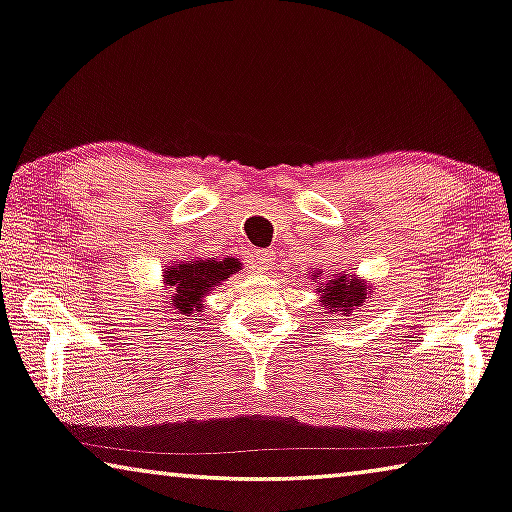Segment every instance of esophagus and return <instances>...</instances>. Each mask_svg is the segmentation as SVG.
Wrapping results in <instances>:
<instances>
[{
  "label": "esophagus",
  "mask_w": 512,
  "mask_h": 512,
  "mask_svg": "<svg viewBox=\"0 0 512 512\" xmlns=\"http://www.w3.org/2000/svg\"><path fill=\"white\" fill-rule=\"evenodd\" d=\"M250 269L253 271H269L271 264H273V253L271 250H253V255L248 259Z\"/></svg>",
  "instance_id": "1"
}]
</instances>
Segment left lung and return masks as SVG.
Returning <instances> with one entry per match:
<instances>
[{
	"label": "left lung",
	"instance_id": "8db88e82",
	"mask_svg": "<svg viewBox=\"0 0 512 512\" xmlns=\"http://www.w3.org/2000/svg\"><path fill=\"white\" fill-rule=\"evenodd\" d=\"M316 278H319V273L314 275V280ZM319 294H323L321 303L326 305L328 312H346L348 316L353 307L358 310L362 300L367 298V285L353 280V275H337L335 280H328L326 289H319Z\"/></svg>",
	"mask_w": 512,
	"mask_h": 512
}]
</instances>
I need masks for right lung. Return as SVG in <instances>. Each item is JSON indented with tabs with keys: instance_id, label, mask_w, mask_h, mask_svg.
<instances>
[{
	"instance_id": "right-lung-1",
	"label": "right lung",
	"mask_w": 512,
	"mask_h": 512,
	"mask_svg": "<svg viewBox=\"0 0 512 512\" xmlns=\"http://www.w3.org/2000/svg\"><path fill=\"white\" fill-rule=\"evenodd\" d=\"M239 269V262L234 259H196L189 264H177L175 269L164 273L166 287L173 298L170 303L175 305L177 314L191 316L193 312H202V298L212 294V289L221 285L223 280Z\"/></svg>"
}]
</instances>
